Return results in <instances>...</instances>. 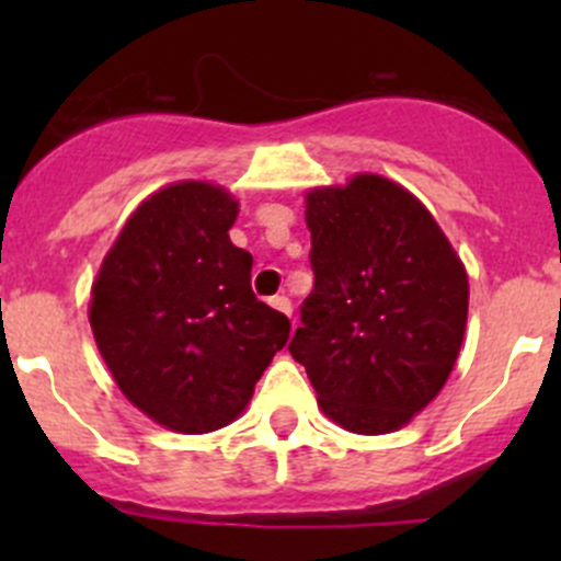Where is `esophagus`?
Segmentation results:
<instances>
[{"mask_svg": "<svg viewBox=\"0 0 561 561\" xmlns=\"http://www.w3.org/2000/svg\"><path fill=\"white\" fill-rule=\"evenodd\" d=\"M271 307L279 309V312H285V314H293V304L287 296H274L271 298Z\"/></svg>", "mask_w": 561, "mask_h": 561, "instance_id": "esophagus-1", "label": "esophagus"}]
</instances>
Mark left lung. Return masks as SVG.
Here are the masks:
<instances>
[{
  "label": "left lung",
  "mask_w": 561,
  "mask_h": 561,
  "mask_svg": "<svg viewBox=\"0 0 561 561\" xmlns=\"http://www.w3.org/2000/svg\"><path fill=\"white\" fill-rule=\"evenodd\" d=\"M307 225L314 287L287 350L333 423L396 432L454 371L467 271L426 206L382 175L312 190Z\"/></svg>",
  "instance_id": "8db88e82"
}]
</instances>
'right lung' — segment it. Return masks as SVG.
<instances>
[{"instance_id":"1","label":"right lung","mask_w":561,"mask_h":561,"mask_svg":"<svg viewBox=\"0 0 561 561\" xmlns=\"http://www.w3.org/2000/svg\"><path fill=\"white\" fill-rule=\"evenodd\" d=\"M236 217L222 186H165L135 208L92 287L89 322L116 386L181 434L233 423L290 336L252 293V254L228 236Z\"/></svg>"}]
</instances>
